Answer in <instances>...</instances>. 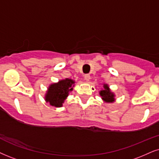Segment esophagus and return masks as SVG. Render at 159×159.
<instances>
[{"instance_id":"1","label":"esophagus","mask_w":159,"mask_h":159,"mask_svg":"<svg viewBox=\"0 0 159 159\" xmlns=\"http://www.w3.org/2000/svg\"><path fill=\"white\" fill-rule=\"evenodd\" d=\"M84 79H85L86 82H89L90 79H91V76H90L89 74H85V75L84 76Z\"/></svg>"}]
</instances>
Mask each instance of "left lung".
<instances>
[{"mask_svg":"<svg viewBox=\"0 0 159 159\" xmlns=\"http://www.w3.org/2000/svg\"><path fill=\"white\" fill-rule=\"evenodd\" d=\"M99 93L102 99L104 101V102L113 103L116 101L115 93L113 91H111L107 84H103L102 89H101V91H99Z\"/></svg>","mask_w":159,"mask_h":159,"instance_id":"left-lung-1","label":"left lung"}]
</instances>
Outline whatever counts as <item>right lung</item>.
<instances>
[{
	"label": "right lung",
	"instance_id": "add662e5",
	"mask_svg": "<svg viewBox=\"0 0 159 159\" xmlns=\"http://www.w3.org/2000/svg\"><path fill=\"white\" fill-rule=\"evenodd\" d=\"M75 81L69 78L59 80L57 83L49 85L45 94V100L51 106L60 107L67 99L70 91H73Z\"/></svg>",
	"mask_w": 159,
	"mask_h": 159
}]
</instances>
